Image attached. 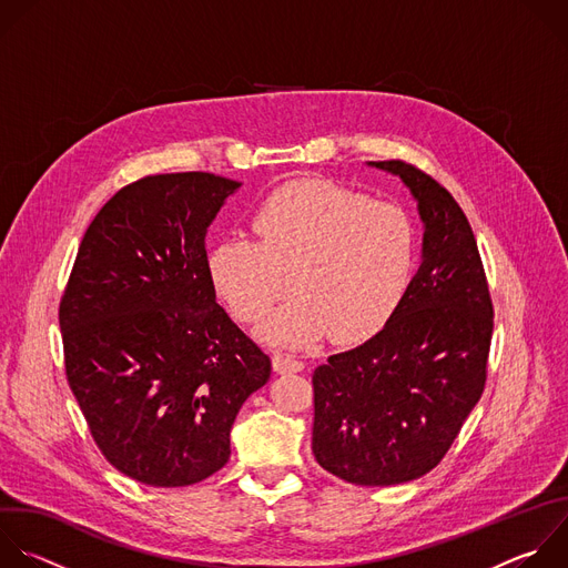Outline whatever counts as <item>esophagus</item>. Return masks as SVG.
Listing matches in <instances>:
<instances>
[{"mask_svg": "<svg viewBox=\"0 0 568 568\" xmlns=\"http://www.w3.org/2000/svg\"><path fill=\"white\" fill-rule=\"evenodd\" d=\"M272 363H274V369L278 374H292V372H301L305 367V363L301 358H296L294 354H290V352H276Z\"/></svg>", "mask_w": 568, "mask_h": 568, "instance_id": "obj_1", "label": "esophagus"}]
</instances>
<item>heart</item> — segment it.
<instances>
[{"label":"heart","mask_w":568,"mask_h":568,"mask_svg":"<svg viewBox=\"0 0 568 568\" xmlns=\"http://www.w3.org/2000/svg\"><path fill=\"white\" fill-rule=\"evenodd\" d=\"M252 236H225L207 254L212 285L239 321H258L285 292L258 336L305 347L327 332L338 343L367 338L404 301L415 265L410 216L349 189L301 180L263 201Z\"/></svg>","instance_id":"obj_1"}]
</instances>
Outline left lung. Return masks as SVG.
<instances>
[{"label":"left lung","mask_w":568,"mask_h":568,"mask_svg":"<svg viewBox=\"0 0 568 568\" xmlns=\"http://www.w3.org/2000/svg\"><path fill=\"white\" fill-rule=\"evenodd\" d=\"M369 166L399 175L417 201L422 265L382 332L314 369L312 453L349 484L395 486L430 473L479 402L493 301L448 189L404 160Z\"/></svg>","instance_id":"1"}]
</instances>
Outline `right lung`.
Listing matches in <instances>:
<instances>
[{
  "mask_svg": "<svg viewBox=\"0 0 568 568\" xmlns=\"http://www.w3.org/2000/svg\"><path fill=\"white\" fill-rule=\"evenodd\" d=\"M239 186L205 171L122 186L89 225L60 303L89 430L146 486L221 470L241 406L270 379V356L216 303L207 272V230Z\"/></svg>",
  "mask_w": 568,
  "mask_h": 568,
  "instance_id": "right-lung-1",
  "label": "right lung"
}]
</instances>
